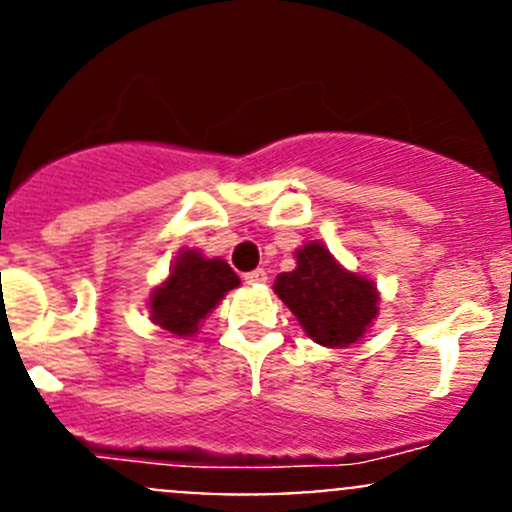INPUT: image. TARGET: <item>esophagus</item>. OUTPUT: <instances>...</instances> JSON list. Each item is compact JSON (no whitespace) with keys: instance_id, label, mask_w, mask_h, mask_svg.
<instances>
[{"instance_id":"1","label":"esophagus","mask_w":512,"mask_h":512,"mask_svg":"<svg viewBox=\"0 0 512 512\" xmlns=\"http://www.w3.org/2000/svg\"><path fill=\"white\" fill-rule=\"evenodd\" d=\"M245 282H250V285H262V282H267V270L265 267H257V270L245 272Z\"/></svg>"}]
</instances>
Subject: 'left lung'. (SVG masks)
<instances>
[{
  "label": "left lung",
  "instance_id": "1",
  "mask_svg": "<svg viewBox=\"0 0 512 512\" xmlns=\"http://www.w3.org/2000/svg\"><path fill=\"white\" fill-rule=\"evenodd\" d=\"M275 292L292 309L304 332L324 347L356 342L379 312L376 287L342 270L319 242L297 250V270L277 275Z\"/></svg>",
  "mask_w": 512,
  "mask_h": 512
}]
</instances>
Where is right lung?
I'll return each instance as SVG.
<instances>
[{
	"mask_svg": "<svg viewBox=\"0 0 512 512\" xmlns=\"http://www.w3.org/2000/svg\"><path fill=\"white\" fill-rule=\"evenodd\" d=\"M240 285L225 260H205L198 252H183L170 270L168 282L151 297V319L178 337H188L198 329L200 319Z\"/></svg>",
	"mask_w": 512,
	"mask_h": 512,
	"instance_id": "1",
	"label": "right lung"
}]
</instances>
